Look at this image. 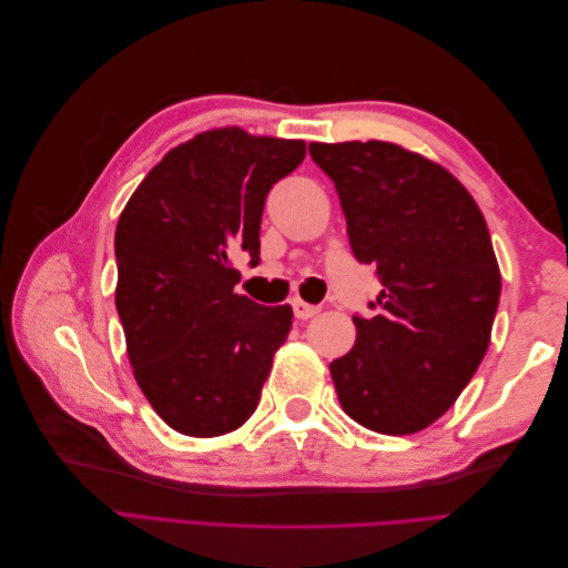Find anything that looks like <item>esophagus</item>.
I'll return each mask as SVG.
<instances>
[{"label":"esophagus","mask_w":568,"mask_h":568,"mask_svg":"<svg viewBox=\"0 0 568 568\" xmlns=\"http://www.w3.org/2000/svg\"><path fill=\"white\" fill-rule=\"evenodd\" d=\"M291 305H294L296 320H311V317H315L320 313L317 305H311V303H305L301 298H294V303H291Z\"/></svg>","instance_id":"34e87169"}]
</instances>
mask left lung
I'll use <instances>...</instances> for the list:
<instances>
[{
	"instance_id": "1",
	"label": "left lung",
	"mask_w": 568,
	"mask_h": 568,
	"mask_svg": "<svg viewBox=\"0 0 568 568\" xmlns=\"http://www.w3.org/2000/svg\"><path fill=\"white\" fill-rule=\"evenodd\" d=\"M311 156L336 186L355 257L384 282L329 365L338 403L369 432L417 434L488 351L503 277L486 217L453 173L400 144L313 142Z\"/></svg>"
}]
</instances>
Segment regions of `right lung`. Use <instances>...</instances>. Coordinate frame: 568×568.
Instances as JSON below:
<instances>
[{"label": "right lung", "instance_id": "1", "mask_svg": "<svg viewBox=\"0 0 568 568\" xmlns=\"http://www.w3.org/2000/svg\"><path fill=\"white\" fill-rule=\"evenodd\" d=\"M303 159V140L205 130L170 149L118 217L115 307L132 374L178 434L225 436L261 400L294 313L236 294L232 253L261 261L265 196Z\"/></svg>", "mask_w": 568, "mask_h": 568}]
</instances>
